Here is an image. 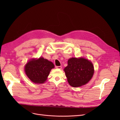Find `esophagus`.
<instances>
[{
  "label": "esophagus",
  "mask_w": 120,
  "mask_h": 120,
  "mask_svg": "<svg viewBox=\"0 0 120 120\" xmlns=\"http://www.w3.org/2000/svg\"><path fill=\"white\" fill-rule=\"evenodd\" d=\"M56 68H58V69H61L62 68V67L61 66H56Z\"/></svg>",
  "instance_id": "esophagus-1"
}]
</instances>
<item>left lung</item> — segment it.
Wrapping results in <instances>:
<instances>
[{"mask_svg":"<svg viewBox=\"0 0 120 120\" xmlns=\"http://www.w3.org/2000/svg\"><path fill=\"white\" fill-rule=\"evenodd\" d=\"M68 63L64 71L71 86L78 87L84 85L91 79L94 68L90 61L83 58H71L68 60Z\"/></svg>","mask_w":120,"mask_h":120,"instance_id":"obj_1","label":"left lung"}]
</instances>
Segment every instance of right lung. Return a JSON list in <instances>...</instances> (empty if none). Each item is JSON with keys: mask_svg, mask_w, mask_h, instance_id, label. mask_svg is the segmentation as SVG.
I'll list each match as a JSON object with an SVG mask.
<instances>
[{"mask_svg": "<svg viewBox=\"0 0 120 120\" xmlns=\"http://www.w3.org/2000/svg\"><path fill=\"white\" fill-rule=\"evenodd\" d=\"M54 66L52 62L40 57L30 60L25 67V71L29 78L35 83L45 82L49 72Z\"/></svg>", "mask_w": 120, "mask_h": 120, "instance_id": "1", "label": "right lung"}]
</instances>
